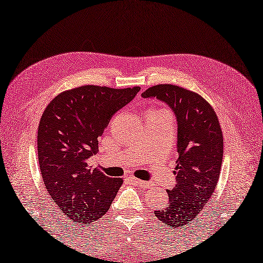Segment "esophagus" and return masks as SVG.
<instances>
[{
	"label": "esophagus",
	"mask_w": 263,
	"mask_h": 263,
	"mask_svg": "<svg viewBox=\"0 0 263 263\" xmlns=\"http://www.w3.org/2000/svg\"><path fill=\"white\" fill-rule=\"evenodd\" d=\"M129 180H130L134 185L136 186H142V187H148L150 185V182H146V181H143V180H140V179H137L135 177H130L129 178Z\"/></svg>",
	"instance_id": "1"
}]
</instances>
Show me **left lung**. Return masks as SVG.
I'll list each match as a JSON object with an SVG mask.
<instances>
[{"instance_id":"obj_1","label":"left lung","mask_w":263,"mask_h":263,"mask_svg":"<svg viewBox=\"0 0 263 263\" xmlns=\"http://www.w3.org/2000/svg\"><path fill=\"white\" fill-rule=\"evenodd\" d=\"M164 101L178 122L177 185L168 203L155 211L167 227L182 228L196 218L214 194L223 160V133L214 108L203 97L178 85L159 84L142 93Z\"/></svg>"}]
</instances>
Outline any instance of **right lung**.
<instances>
[{"label":"right lung","instance_id":"add662e5","mask_svg":"<svg viewBox=\"0 0 263 263\" xmlns=\"http://www.w3.org/2000/svg\"><path fill=\"white\" fill-rule=\"evenodd\" d=\"M141 87L113 89L83 85L50 101L38 127V159L46 190L58 209L78 225L107 213L123 180L109 178L89 159L98 149L113 115L134 99Z\"/></svg>","mask_w":263,"mask_h":263}]
</instances>
